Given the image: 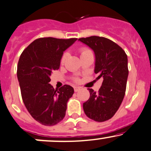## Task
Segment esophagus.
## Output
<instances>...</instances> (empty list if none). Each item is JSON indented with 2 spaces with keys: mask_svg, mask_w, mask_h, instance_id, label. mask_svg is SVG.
Returning a JSON list of instances; mask_svg holds the SVG:
<instances>
[{
  "mask_svg": "<svg viewBox=\"0 0 151 151\" xmlns=\"http://www.w3.org/2000/svg\"><path fill=\"white\" fill-rule=\"evenodd\" d=\"M80 89H81V87H74V90L75 92H78V91L80 90Z\"/></svg>",
  "mask_w": 151,
  "mask_h": 151,
  "instance_id": "esophagus-1",
  "label": "esophagus"
}]
</instances>
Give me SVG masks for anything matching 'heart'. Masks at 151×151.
Instances as JSON below:
<instances>
[{"mask_svg": "<svg viewBox=\"0 0 151 151\" xmlns=\"http://www.w3.org/2000/svg\"><path fill=\"white\" fill-rule=\"evenodd\" d=\"M79 53H80V57H82L84 56L87 55L89 54H92V51H91L90 49H89L88 48H86V47H82L79 49ZM67 53H64V54L62 55V59H61V63L63 64L65 62V60L67 59ZM74 80L75 82H79V79L78 78H74Z\"/></svg>", "mask_w": 151, "mask_h": 151, "instance_id": "obj_1", "label": "heart"}]
</instances>
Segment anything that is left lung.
<instances>
[{"mask_svg":"<svg viewBox=\"0 0 151 151\" xmlns=\"http://www.w3.org/2000/svg\"><path fill=\"white\" fill-rule=\"evenodd\" d=\"M95 54L94 73L102 78L98 92L88 89L89 100L83 103L84 113L97 122L112 118L120 107L126 90L128 67L125 51L114 41L105 37L92 36L80 38Z\"/></svg>","mask_w":151,"mask_h":151,"instance_id":"left-lung-1","label":"left lung"}]
</instances>
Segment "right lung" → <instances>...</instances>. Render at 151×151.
Returning a JSON list of instances; mask_svg holds the SVG:
<instances>
[{
    "label": "right lung",
    "mask_w": 151,
    "mask_h": 151,
    "mask_svg": "<svg viewBox=\"0 0 151 151\" xmlns=\"http://www.w3.org/2000/svg\"><path fill=\"white\" fill-rule=\"evenodd\" d=\"M77 39L39 38L29 44L19 58L17 77L23 102L33 118L44 125H57L66 115L74 89L64 84L54 89L49 84L50 76L59 69L64 51Z\"/></svg>",
    "instance_id": "add662e5"
}]
</instances>
